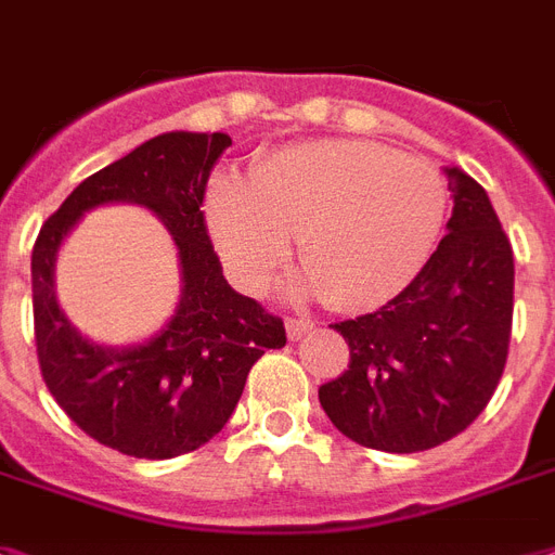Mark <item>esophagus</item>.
Instances as JSON below:
<instances>
[{
	"label": "esophagus",
	"mask_w": 555,
	"mask_h": 555,
	"mask_svg": "<svg viewBox=\"0 0 555 555\" xmlns=\"http://www.w3.org/2000/svg\"><path fill=\"white\" fill-rule=\"evenodd\" d=\"M285 327H287V339L291 341H299L301 336H305V333L308 331H313V322H310V319H296V317H291L285 322Z\"/></svg>",
	"instance_id": "1"
}]
</instances>
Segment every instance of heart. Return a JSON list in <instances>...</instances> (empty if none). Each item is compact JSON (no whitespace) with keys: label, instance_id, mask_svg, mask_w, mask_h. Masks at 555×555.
Listing matches in <instances>:
<instances>
[{"label":"heart","instance_id":"heart-1","mask_svg":"<svg viewBox=\"0 0 555 555\" xmlns=\"http://www.w3.org/2000/svg\"><path fill=\"white\" fill-rule=\"evenodd\" d=\"M448 219L434 162L367 139L268 153L254 179L216 176L207 222L238 285L264 291L299 238L305 287L339 310L385 305L418 276Z\"/></svg>","mask_w":555,"mask_h":555}]
</instances>
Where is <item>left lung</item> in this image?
I'll return each instance as SVG.
<instances>
[{
    "instance_id": "8db88e82",
    "label": "left lung",
    "mask_w": 555,
    "mask_h": 555,
    "mask_svg": "<svg viewBox=\"0 0 555 555\" xmlns=\"http://www.w3.org/2000/svg\"><path fill=\"white\" fill-rule=\"evenodd\" d=\"M448 233L399 296L333 324L348 371L319 387L333 425L356 444L416 453L453 439L488 408L513 327V247L488 193L448 168Z\"/></svg>"
}]
</instances>
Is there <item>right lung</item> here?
<instances>
[{
	"instance_id": "1",
	"label": "right lung",
	"mask_w": 555,
	"mask_h": 555,
	"mask_svg": "<svg viewBox=\"0 0 555 555\" xmlns=\"http://www.w3.org/2000/svg\"><path fill=\"white\" fill-rule=\"evenodd\" d=\"M228 133L170 130L88 176L42 224L30 256L42 379L90 439L137 459H173L214 439L264 350L285 348V322L222 276L205 228V188ZM111 201L160 216L180 250L183 296L156 337L130 349L85 340L55 301V254L88 209Z\"/></svg>"
}]
</instances>
